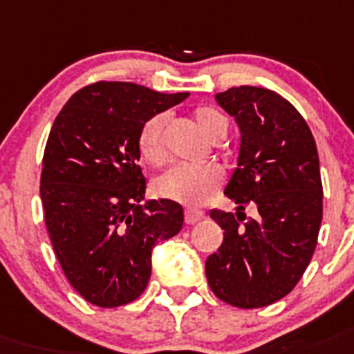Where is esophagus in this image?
<instances>
[{
    "mask_svg": "<svg viewBox=\"0 0 354 354\" xmlns=\"http://www.w3.org/2000/svg\"><path fill=\"white\" fill-rule=\"evenodd\" d=\"M201 219H205L203 210H196V209H187L185 210V223H187V225H194V223H200Z\"/></svg>",
    "mask_w": 354,
    "mask_h": 354,
    "instance_id": "1",
    "label": "esophagus"
}]
</instances>
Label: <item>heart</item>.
<instances>
[{
	"instance_id": "1",
	"label": "heart",
	"mask_w": 354,
	"mask_h": 354,
	"mask_svg": "<svg viewBox=\"0 0 354 354\" xmlns=\"http://www.w3.org/2000/svg\"><path fill=\"white\" fill-rule=\"evenodd\" d=\"M192 120L201 135L216 142L227 131V122L212 108H198L192 113ZM163 126L165 118L162 115L145 122L138 135V153L142 160L151 165L165 162L163 147ZM221 183V171L212 163L201 165H174L156 180L154 187L162 198L178 201L183 205H203L212 198Z\"/></svg>"
}]
</instances>
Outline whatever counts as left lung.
<instances>
[{
    "label": "left lung",
    "instance_id": "8db88e82",
    "mask_svg": "<svg viewBox=\"0 0 354 354\" xmlns=\"http://www.w3.org/2000/svg\"><path fill=\"white\" fill-rule=\"evenodd\" d=\"M234 117L241 142L225 194L236 214L212 210L225 230L207 257L214 295L236 308H263L292 292L308 268L322 221L319 153L302 115L281 95L257 86L216 93ZM258 207L255 218L242 212Z\"/></svg>",
    "mask_w": 354,
    "mask_h": 354
}]
</instances>
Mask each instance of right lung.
I'll use <instances>...</instances> for the list:
<instances>
[{
	"instance_id": "obj_1",
	"label": "right lung",
	"mask_w": 354,
	"mask_h": 354,
	"mask_svg": "<svg viewBox=\"0 0 354 354\" xmlns=\"http://www.w3.org/2000/svg\"><path fill=\"white\" fill-rule=\"evenodd\" d=\"M189 93L95 82L71 95L44 147L41 201L53 252L86 301L117 308L142 295L151 254L183 227L182 205L145 200L138 135Z\"/></svg>"
}]
</instances>
